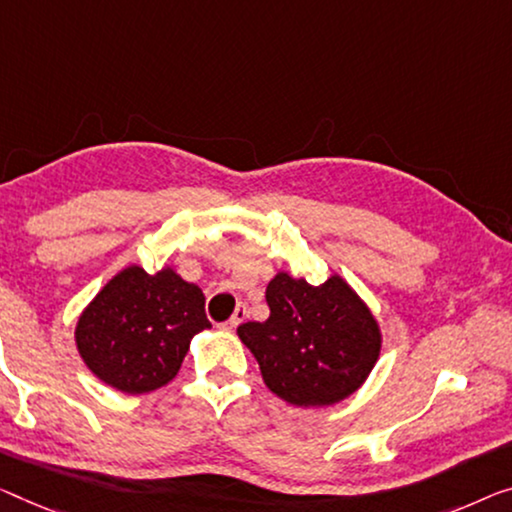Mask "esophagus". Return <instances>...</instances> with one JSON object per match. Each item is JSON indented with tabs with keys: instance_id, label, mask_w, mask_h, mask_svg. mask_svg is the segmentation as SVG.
<instances>
[{
	"instance_id": "1",
	"label": "esophagus",
	"mask_w": 512,
	"mask_h": 512,
	"mask_svg": "<svg viewBox=\"0 0 512 512\" xmlns=\"http://www.w3.org/2000/svg\"><path fill=\"white\" fill-rule=\"evenodd\" d=\"M243 319H246V305H236V312L230 317V322H225V326H227V329H230V331H234L236 326H239V324L243 322Z\"/></svg>"
}]
</instances>
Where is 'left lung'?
Listing matches in <instances>:
<instances>
[{"instance_id":"1","label":"left lung","mask_w":512,"mask_h":512,"mask_svg":"<svg viewBox=\"0 0 512 512\" xmlns=\"http://www.w3.org/2000/svg\"><path fill=\"white\" fill-rule=\"evenodd\" d=\"M271 315L236 333L255 354L264 384L296 407H329L375 368L381 335L368 305L340 276L324 285L278 273L266 287Z\"/></svg>"}]
</instances>
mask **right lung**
<instances>
[{
	"mask_svg": "<svg viewBox=\"0 0 512 512\" xmlns=\"http://www.w3.org/2000/svg\"><path fill=\"white\" fill-rule=\"evenodd\" d=\"M204 294L172 269L114 276L82 312L75 342L87 368L121 393H149L177 375L195 333L209 329Z\"/></svg>",
	"mask_w": 512,
	"mask_h": 512,
	"instance_id": "obj_1",
	"label": "right lung"
}]
</instances>
